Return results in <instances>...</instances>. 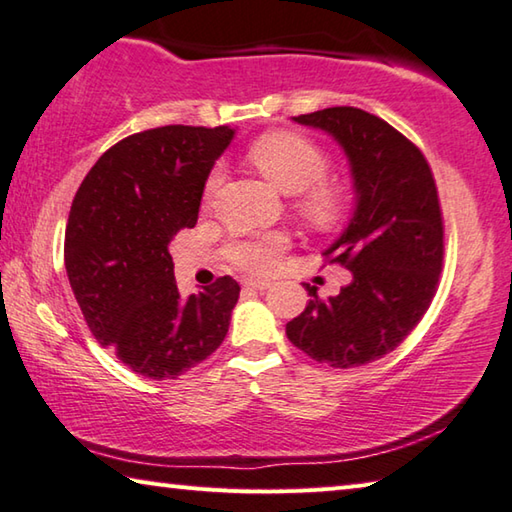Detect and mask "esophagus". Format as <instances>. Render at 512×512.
<instances>
[{"label":"esophagus","mask_w":512,"mask_h":512,"mask_svg":"<svg viewBox=\"0 0 512 512\" xmlns=\"http://www.w3.org/2000/svg\"><path fill=\"white\" fill-rule=\"evenodd\" d=\"M244 287L250 291H264L271 287V282H264V280H244Z\"/></svg>","instance_id":"34e87169"}]
</instances>
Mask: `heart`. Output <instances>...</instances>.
Segmentation results:
<instances>
[{"instance_id": "obj_1", "label": "heart", "mask_w": 512, "mask_h": 512, "mask_svg": "<svg viewBox=\"0 0 512 512\" xmlns=\"http://www.w3.org/2000/svg\"><path fill=\"white\" fill-rule=\"evenodd\" d=\"M250 160L284 192L296 194L300 214L316 228H334L348 207V189L341 180L329 178V155L307 135L293 131H271L250 146ZM221 185V169L210 171L205 180V201ZM289 248L284 232L248 237L228 246V259L246 273L273 271L277 259Z\"/></svg>"}]
</instances>
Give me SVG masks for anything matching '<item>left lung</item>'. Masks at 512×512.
Segmentation results:
<instances>
[{"label":"left lung","mask_w":512,"mask_h":512,"mask_svg":"<svg viewBox=\"0 0 512 512\" xmlns=\"http://www.w3.org/2000/svg\"><path fill=\"white\" fill-rule=\"evenodd\" d=\"M323 128L348 153L357 212L327 264L352 271L339 296L318 298L287 323L289 341L318 363L359 368L393 352L427 314L445 255V223L427 158L388 121L352 106L293 117Z\"/></svg>","instance_id":"left-lung-1"}]
</instances>
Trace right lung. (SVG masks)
Masks as SVG:
<instances>
[{
  "label": "right lung",
  "mask_w": 512,
  "mask_h": 512,
  "mask_svg": "<svg viewBox=\"0 0 512 512\" xmlns=\"http://www.w3.org/2000/svg\"><path fill=\"white\" fill-rule=\"evenodd\" d=\"M232 128L160 126L101 155L76 192L65 268L101 345L149 379H176L223 343L239 284L223 275L180 298L169 241L194 228L214 160Z\"/></svg>",
  "instance_id": "add662e5"
}]
</instances>
